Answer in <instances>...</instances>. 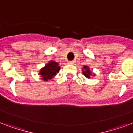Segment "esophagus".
Wrapping results in <instances>:
<instances>
[{
  "label": "esophagus",
  "instance_id": "34e87169",
  "mask_svg": "<svg viewBox=\"0 0 133 133\" xmlns=\"http://www.w3.org/2000/svg\"><path fill=\"white\" fill-rule=\"evenodd\" d=\"M68 64H74V61H68Z\"/></svg>",
  "mask_w": 133,
  "mask_h": 133
}]
</instances>
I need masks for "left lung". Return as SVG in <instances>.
Here are the masks:
<instances>
[{
	"label": "left lung",
	"mask_w": 133,
	"mask_h": 133,
	"mask_svg": "<svg viewBox=\"0 0 133 133\" xmlns=\"http://www.w3.org/2000/svg\"><path fill=\"white\" fill-rule=\"evenodd\" d=\"M83 74L85 75V77H87V78H90V75H92V72H90V70H89V68L86 65H84L83 68ZM95 76V75H94Z\"/></svg>",
	"instance_id": "8db88e82"
}]
</instances>
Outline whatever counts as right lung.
Instances as JSON below:
<instances>
[{
  "instance_id": "right-lung-1",
  "label": "right lung",
  "mask_w": 133,
  "mask_h": 133,
  "mask_svg": "<svg viewBox=\"0 0 133 133\" xmlns=\"http://www.w3.org/2000/svg\"><path fill=\"white\" fill-rule=\"evenodd\" d=\"M60 70V66H58V63L55 61H50L45 65L40 70L39 75L41 76L43 80L48 81L52 79L55 75Z\"/></svg>"
}]
</instances>
